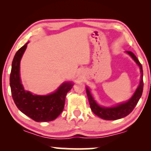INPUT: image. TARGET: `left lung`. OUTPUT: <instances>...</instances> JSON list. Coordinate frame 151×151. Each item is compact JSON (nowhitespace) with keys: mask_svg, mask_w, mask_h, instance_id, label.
<instances>
[{"mask_svg":"<svg viewBox=\"0 0 151 151\" xmlns=\"http://www.w3.org/2000/svg\"><path fill=\"white\" fill-rule=\"evenodd\" d=\"M126 53L131 56V58L134 60L137 65L139 67L140 72H141V80L138 84V87L133 93V96L129 99L128 101L123 103L118 104L116 106L111 107H105L100 106L96 100L94 99L93 96L91 94V91L88 86H86V91L87 94L88 100H89L90 108L93 113L98 116L102 119L104 120H117V119H122V118L126 116L131 113L135 108L140 98L141 97L143 89V69L142 65L137 59L136 55L131 51H126Z\"/></svg>","mask_w":151,"mask_h":151,"instance_id":"left-lung-1","label":"left lung"}]
</instances>
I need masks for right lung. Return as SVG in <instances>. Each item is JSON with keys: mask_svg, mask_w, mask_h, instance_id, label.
<instances>
[{"mask_svg": "<svg viewBox=\"0 0 151 151\" xmlns=\"http://www.w3.org/2000/svg\"><path fill=\"white\" fill-rule=\"evenodd\" d=\"M27 42L15 53L12 62L10 86L15 105L20 111L37 122L51 121L59 116L64 109L67 92L74 86L72 81H66L52 93L47 95L33 94L24 89L20 79V65L27 48Z\"/></svg>", "mask_w": 151, "mask_h": 151, "instance_id": "right-lung-1", "label": "right lung"}]
</instances>
